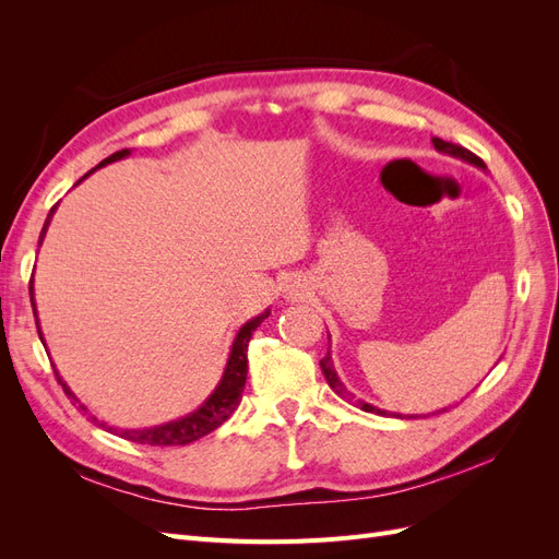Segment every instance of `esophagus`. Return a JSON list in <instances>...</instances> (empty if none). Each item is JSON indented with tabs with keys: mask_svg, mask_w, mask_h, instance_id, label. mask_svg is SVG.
<instances>
[{
	"mask_svg": "<svg viewBox=\"0 0 559 559\" xmlns=\"http://www.w3.org/2000/svg\"><path fill=\"white\" fill-rule=\"evenodd\" d=\"M300 292L302 289H300L298 284H289V286H286V298H298V296H302Z\"/></svg>",
	"mask_w": 559,
	"mask_h": 559,
	"instance_id": "obj_1",
	"label": "esophagus"
}]
</instances>
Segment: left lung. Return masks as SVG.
Returning a JSON list of instances; mask_svg holds the SVG:
<instances>
[{
  "label": "left lung",
  "instance_id": "1",
  "mask_svg": "<svg viewBox=\"0 0 559 559\" xmlns=\"http://www.w3.org/2000/svg\"><path fill=\"white\" fill-rule=\"evenodd\" d=\"M433 142V146H436V151H441V154H448V156H452V158H460V160H464V163H471V165H476V167H480V170H485V163L476 156V154H471L468 148H464V146H460V144H452V142H445V140H441V138H433L431 140ZM319 366H321V373H324V378H326V382H329V386L333 389V392L341 396V399H345L347 403H357L361 411H366V413H376V415H394V417H401V419H405V417H417V415H401V413H386V411H382V408H378V405H370V403H366V401H361V399H354V394L349 392V389L343 384V380L337 378V373H335V368H333V359H331V349L326 352V357L319 361Z\"/></svg>",
  "mask_w": 559,
  "mask_h": 559
}]
</instances>
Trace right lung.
Segmentation results:
<instances>
[{
	"label": "right lung",
	"instance_id": "obj_1",
	"mask_svg": "<svg viewBox=\"0 0 559 559\" xmlns=\"http://www.w3.org/2000/svg\"><path fill=\"white\" fill-rule=\"evenodd\" d=\"M130 156V148H123V151H116V154H111L109 158H105L103 163H99L97 167H105L109 163H116ZM97 167H93V170L88 175H93ZM86 175V177H88ZM83 177V179H86ZM58 207V205H56ZM56 207H50L48 216H46V224L41 228V235H39V245L44 242L46 238V230L50 226V218H53L56 214ZM35 277V275H32ZM29 300H32V310H35V319H37V331H39V337L44 343V333H41V326H39V317H37V302H35V280L29 282ZM270 317V310L261 312L259 317L249 319L247 324L240 326L238 335H235V341L230 345V354H228V361H226V368H224V376L222 380H218V384L214 386V392L202 401L198 408L189 415H183L179 419H173V421H165V425H158V427H146V429H118V427H109L107 421L97 419L95 415H91V419L95 421L97 427H103L105 431L109 433H116L126 438V441H132V443H142V445H189L193 441H198V438L207 436L210 431H214L216 427H222L224 421L233 415V411L238 408L240 405V399H242V389H245V382H247V347H249V341H251V333L257 331L261 326V321ZM46 345V343H44ZM58 376V382L62 384L64 394L74 399L79 403V408L83 413H88L86 405H83L74 392L70 389V384H67L60 373L56 370Z\"/></svg>",
	"mask_w": 559,
	"mask_h": 559
}]
</instances>
